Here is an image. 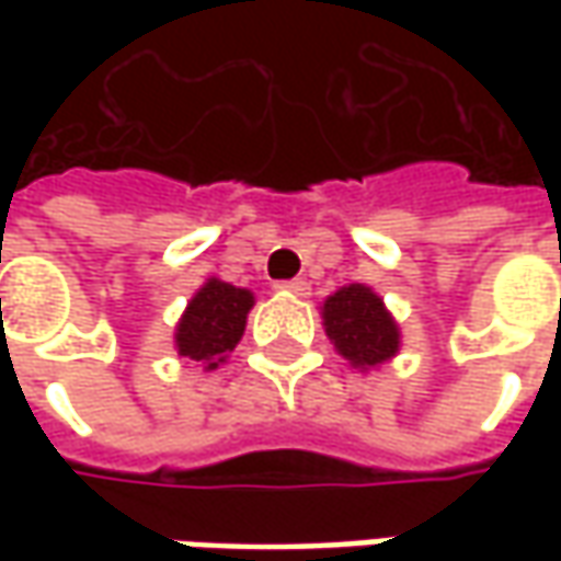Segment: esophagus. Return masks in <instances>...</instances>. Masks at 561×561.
<instances>
[{"instance_id": "34e87169", "label": "esophagus", "mask_w": 561, "mask_h": 561, "mask_svg": "<svg viewBox=\"0 0 561 561\" xmlns=\"http://www.w3.org/2000/svg\"><path fill=\"white\" fill-rule=\"evenodd\" d=\"M277 290L293 293V296H309V280H302V277H293V280H280V284H277Z\"/></svg>"}]
</instances>
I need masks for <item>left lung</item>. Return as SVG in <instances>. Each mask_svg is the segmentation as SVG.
<instances>
[{
    "mask_svg": "<svg viewBox=\"0 0 561 561\" xmlns=\"http://www.w3.org/2000/svg\"><path fill=\"white\" fill-rule=\"evenodd\" d=\"M324 331L353 368H375L399 353V324L383 299L365 284L340 287L321 306Z\"/></svg>",
    "mask_w": 561,
    "mask_h": 561,
    "instance_id": "1",
    "label": "left lung"
}]
</instances>
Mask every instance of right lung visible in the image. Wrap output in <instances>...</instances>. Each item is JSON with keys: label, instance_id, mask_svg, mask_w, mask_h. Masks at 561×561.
Masks as SVG:
<instances>
[{"label": "right lung", "instance_id": "add662e5", "mask_svg": "<svg viewBox=\"0 0 561 561\" xmlns=\"http://www.w3.org/2000/svg\"><path fill=\"white\" fill-rule=\"evenodd\" d=\"M255 296L243 287L208 277L199 293L186 302V312L178 321L174 346L178 356L203 362L205 371H215L227 353L240 343L247 331V314Z\"/></svg>", "mask_w": 561, "mask_h": 561}]
</instances>
